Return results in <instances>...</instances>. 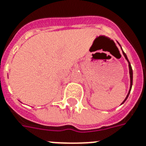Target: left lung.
I'll return each instance as SVG.
<instances>
[{
	"instance_id": "obj_1",
	"label": "left lung",
	"mask_w": 146,
	"mask_h": 146,
	"mask_svg": "<svg viewBox=\"0 0 146 146\" xmlns=\"http://www.w3.org/2000/svg\"><path fill=\"white\" fill-rule=\"evenodd\" d=\"M118 44L119 45L120 47H121V49H122V46H121V45H120L119 43V42L117 41ZM122 54H123V56H124V57H125V59L127 60L128 63H129V77H130V86H129V93H128L127 96H126V97L125 98V100H123V102L122 103V104H123V103H125V100H127V98L129 97V95L130 93V91H131V90H132V80H133V73H132V66H131V64H130L129 61V60H128V57L127 56H126V54H125V53H124V51L122 50Z\"/></svg>"
}]
</instances>
